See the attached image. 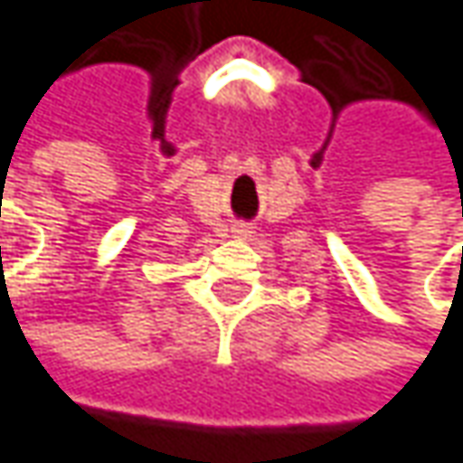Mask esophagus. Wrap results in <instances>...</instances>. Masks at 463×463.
I'll list each match as a JSON object with an SVG mask.
<instances>
[{
    "label": "esophagus",
    "instance_id": "esophagus-1",
    "mask_svg": "<svg viewBox=\"0 0 463 463\" xmlns=\"http://www.w3.org/2000/svg\"><path fill=\"white\" fill-rule=\"evenodd\" d=\"M232 232H235V235H249V225H235V228H232Z\"/></svg>",
    "mask_w": 463,
    "mask_h": 463
}]
</instances>
